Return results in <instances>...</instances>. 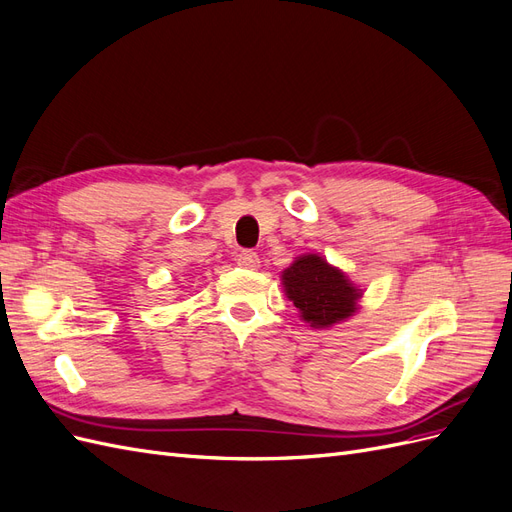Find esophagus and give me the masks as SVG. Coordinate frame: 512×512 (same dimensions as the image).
I'll return each instance as SVG.
<instances>
[{"mask_svg": "<svg viewBox=\"0 0 512 512\" xmlns=\"http://www.w3.org/2000/svg\"><path fill=\"white\" fill-rule=\"evenodd\" d=\"M237 262H239L241 267H245V269H258L260 258H258V254L252 252V250H243V252H239Z\"/></svg>", "mask_w": 512, "mask_h": 512, "instance_id": "obj_1", "label": "esophagus"}]
</instances>
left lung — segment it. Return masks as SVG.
Wrapping results in <instances>:
<instances>
[{
  "label": "left lung",
  "instance_id": "1",
  "mask_svg": "<svg viewBox=\"0 0 512 512\" xmlns=\"http://www.w3.org/2000/svg\"><path fill=\"white\" fill-rule=\"evenodd\" d=\"M286 297L299 309L301 318L314 329H329L350 318L361 299L348 275L329 265L318 254H303L282 271Z\"/></svg>",
  "mask_w": 512,
  "mask_h": 512
}]
</instances>
